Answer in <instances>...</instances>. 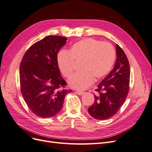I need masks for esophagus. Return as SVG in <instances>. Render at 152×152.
<instances>
[{"mask_svg":"<svg viewBox=\"0 0 152 152\" xmlns=\"http://www.w3.org/2000/svg\"><path fill=\"white\" fill-rule=\"evenodd\" d=\"M75 92H76V93H77V94H79V95H82V94H84V92H82V91H76Z\"/></svg>","mask_w":152,"mask_h":152,"instance_id":"34e87169","label":"esophagus"}]
</instances>
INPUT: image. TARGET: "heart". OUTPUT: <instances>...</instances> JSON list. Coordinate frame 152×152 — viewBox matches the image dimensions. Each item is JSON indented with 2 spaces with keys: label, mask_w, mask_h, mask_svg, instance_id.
Listing matches in <instances>:
<instances>
[{
  "label": "heart",
  "mask_w": 152,
  "mask_h": 152,
  "mask_svg": "<svg viewBox=\"0 0 152 152\" xmlns=\"http://www.w3.org/2000/svg\"><path fill=\"white\" fill-rule=\"evenodd\" d=\"M115 60V50L112 44L94 39H84L73 44L69 52L62 50L57 56L58 67L63 76L73 74L76 63L81 62L80 70L68 80L69 86L84 90L96 80L102 79L111 70Z\"/></svg>",
  "instance_id": "obj_1"
}]
</instances>
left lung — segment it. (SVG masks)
<instances>
[{
	"instance_id": "left-lung-1",
	"label": "left lung",
	"mask_w": 152,
	"mask_h": 152,
	"mask_svg": "<svg viewBox=\"0 0 152 152\" xmlns=\"http://www.w3.org/2000/svg\"><path fill=\"white\" fill-rule=\"evenodd\" d=\"M116 52L115 65L95 89L94 102L88 108L91 115L98 120H105L115 115L125 102L129 91V63L118 44Z\"/></svg>"
}]
</instances>
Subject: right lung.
Listing matches in <instances>:
<instances>
[{
    "label": "right lung",
    "instance_id": "1",
    "mask_svg": "<svg viewBox=\"0 0 152 152\" xmlns=\"http://www.w3.org/2000/svg\"><path fill=\"white\" fill-rule=\"evenodd\" d=\"M67 39L49 35L31 45L20 66V89L28 107L37 116L53 117L60 111L66 94V82L57 63L58 53Z\"/></svg>",
    "mask_w": 152,
    "mask_h": 152
}]
</instances>
